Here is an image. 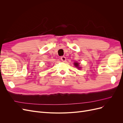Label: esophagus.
Here are the masks:
<instances>
[{"instance_id":"obj_1","label":"esophagus","mask_w":123,"mask_h":123,"mask_svg":"<svg viewBox=\"0 0 123 123\" xmlns=\"http://www.w3.org/2000/svg\"><path fill=\"white\" fill-rule=\"evenodd\" d=\"M61 60L62 61H63V62H65L66 61V57L64 56H61Z\"/></svg>"}]
</instances>
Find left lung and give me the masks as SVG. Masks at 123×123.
<instances>
[{
  "label": "left lung",
  "instance_id": "8db88e82",
  "mask_svg": "<svg viewBox=\"0 0 123 123\" xmlns=\"http://www.w3.org/2000/svg\"><path fill=\"white\" fill-rule=\"evenodd\" d=\"M74 65L76 66V67H78V68H80L79 67V64H78V63L75 62V63H74Z\"/></svg>",
  "mask_w": 123,
  "mask_h": 123
}]
</instances>
